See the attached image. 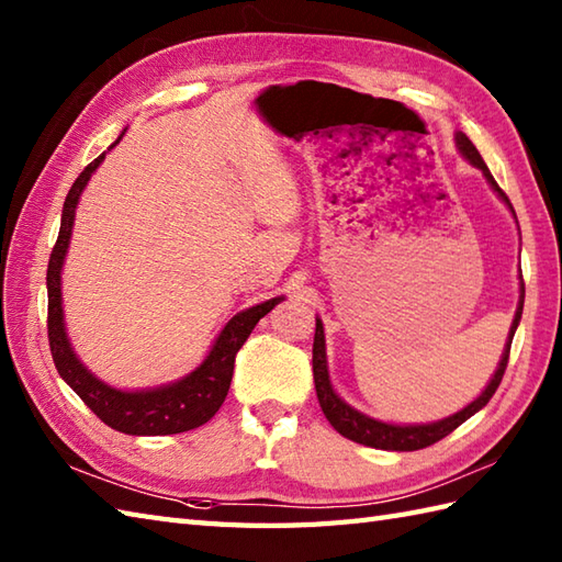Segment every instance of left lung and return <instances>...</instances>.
I'll list each match as a JSON object with an SVG mask.
<instances>
[{
	"label": "left lung",
	"mask_w": 562,
	"mask_h": 562,
	"mask_svg": "<svg viewBox=\"0 0 562 562\" xmlns=\"http://www.w3.org/2000/svg\"><path fill=\"white\" fill-rule=\"evenodd\" d=\"M457 147L463 154V159H469L473 166H479L483 171L485 181L491 183V188L495 193L505 200V205L515 214V207H512L509 198L503 193V188L495 183L493 173L487 171V166L483 161V157L479 154V149L473 147V142L465 137L463 133H457ZM517 220V214H515ZM521 294H519V306H517V314L515 321H512V328H509V338L505 345V352H503V360H499L495 374L491 379V384L485 386V391L481 393L479 398L471 401L465 405L463 411L453 413L445 420H437V423H427V425H389V423H381L374 420V417H369L360 411H355L352 405L345 403L336 391H333L330 384V376H328V364H326V338H324V324H321V318H316V333H314V384H316V396L321 403V411L328 417V423L338 429L342 437H348L357 445H364V447H374V449H386V451H417V449H425L429 445H435V441L445 439L449 432H453L461 423L469 420L471 415L479 413L483 405L493 398V393L497 391L499 381L505 376V369L509 362V348H512V338H515V330L519 326V318H521V308H524V280H521Z\"/></svg>",
	"instance_id": "8db88e82"
}]
</instances>
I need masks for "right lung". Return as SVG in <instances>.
<instances>
[{
  "label": "right lung",
  "instance_id": "1",
  "mask_svg": "<svg viewBox=\"0 0 562 562\" xmlns=\"http://www.w3.org/2000/svg\"><path fill=\"white\" fill-rule=\"evenodd\" d=\"M125 130L109 149H113L123 139ZM105 159V151L93 159L79 178L71 183L65 207L63 222H59V234L55 248L47 262V340H50L53 362L57 367L71 391L97 413L101 420L125 435H178L188 432L205 425L210 417L220 411V405L226 398V391L232 384L234 360L236 352L256 328L258 321L270 314L284 296H274L262 304L246 308L236 314L229 324L224 326L220 338L214 340L210 355L195 367L188 376L173 381V384L147 389V391H121L101 381L97 374H91L87 367L79 362L65 330L63 316V262L67 256L71 226H75V210L81 190L87 188L91 173L99 169V164Z\"/></svg>",
  "mask_w": 562,
  "mask_h": 562
}]
</instances>
